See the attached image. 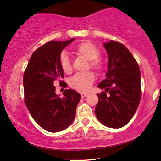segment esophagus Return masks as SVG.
<instances>
[{
	"label": "esophagus",
	"mask_w": 161,
	"mask_h": 161,
	"mask_svg": "<svg viewBox=\"0 0 161 161\" xmlns=\"http://www.w3.org/2000/svg\"><path fill=\"white\" fill-rule=\"evenodd\" d=\"M87 96H88V94H87V93H81V97H82V98L86 97Z\"/></svg>",
	"instance_id": "obj_1"
}]
</instances>
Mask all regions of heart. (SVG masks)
<instances>
[{
  "mask_svg": "<svg viewBox=\"0 0 161 161\" xmlns=\"http://www.w3.org/2000/svg\"><path fill=\"white\" fill-rule=\"evenodd\" d=\"M75 53L90 61V66L92 69L97 72H100L103 70V62L98 59L100 56V50L92 43L89 42L80 43L75 48ZM59 63L61 69L64 73L69 74L71 72V64L67 53H61L60 56ZM94 80H95V76L92 72H87L86 74H76L70 79L69 85L79 92H87L90 89Z\"/></svg>",
  "mask_w": 161,
  "mask_h": 161,
  "instance_id": "1",
  "label": "heart"
}]
</instances>
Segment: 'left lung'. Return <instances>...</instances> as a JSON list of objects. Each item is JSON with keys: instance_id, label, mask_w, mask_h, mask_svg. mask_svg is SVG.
<instances>
[{"instance_id": "obj_1", "label": "left lung", "mask_w": 161, "mask_h": 161, "mask_svg": "<svg viewBox=\"0 0 161 161\" xmlns=\"http://www.w3.org/2000/svg\"><path fill=\"white\" fill-rule=\"evenodd\" d=\"M103 46L108 55V66L106 78L98 85L105 92L97 94L99 101L95 114L103 125L120 129L130 121L139 107L140 70L131 52L123 44L111 40Z\"/></svg>"}]
</instances>
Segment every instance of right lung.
I'll use <instances>...</instances> for the list:
<instances>
[{
  "mask_svg": "<svg viewBox=\"0 0 161 161\" xmlns=\"http://www.w3.org/2000/svg\"><path fill=\"white\" fill-rule=\"evenodd\" d=\"M75 38L64 41H50L31 56L24 72L25 103L36 122L45 130L58 132L67 129L75 117L81 96L65 90L61 98L55 93V81L61 82L64 71L59 63L62 50Z\"/></svg>",
  "mask_w": 161,
  "mask_h": 161,
  "instance_id": "right-lung-1",
  "label": "right lung"
}]
</instances>
